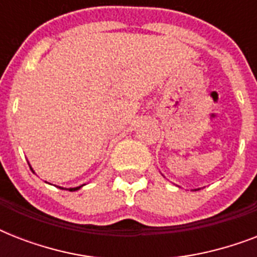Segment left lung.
Masks as SVG:
<instances>
[{
  "instance_id": "1",
  "label": "left lung",
  "mask_w": 257,
  "mask_h": 257,
  "mask_svg": "<svg viewBox=\"0 0 257 257\" xmlns=\"http://www.w3.org/2000/svg\"><path fill=\"white\" fill-rule=\"evenodd\" d=\"M193 191H199V189H193Z\"/></svg>"
}]
</instances>
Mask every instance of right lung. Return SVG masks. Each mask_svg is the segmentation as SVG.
I'll return each instance as SVG.
<instances>
[{"label": "right lung", "mask_w": 257, "mask_h": 257, "mask_svg": "<svg viewBox=\"0 0 257 257\" xmlns=\"http://www.w3.org/2000/svg\"><path fill=\"white\" fill-rule=\"evenodd\" d=\"M81 187H82V185H80V187H76V188H68V191H70V192L78 191V189H80ZM58 188H60V189H66V188H62V187H58Z\"/></svg>", "instance_id": "1"}]
</instances>
